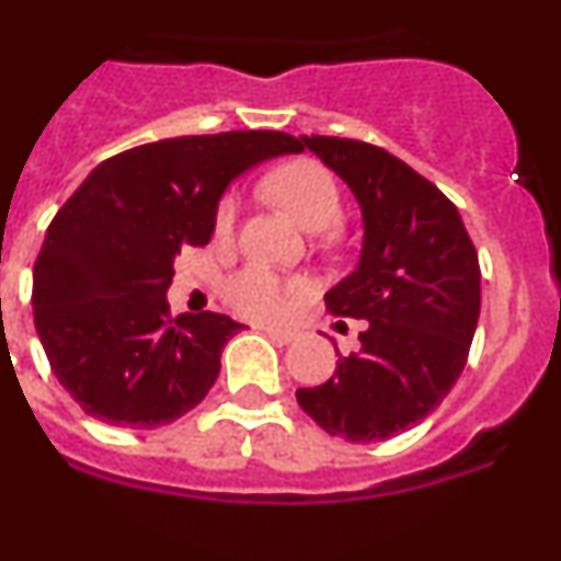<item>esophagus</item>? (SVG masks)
<instances>
[{
	"mask_svg": "<svg viewBox=\"0 0 561 561\" xmlns=\"http://www.w3.org/2000/svg\"><path fill=\"white\" fill-rule=\"evenodd\" d=\"M260 331H263L265 336H271V340H276V342H293L296 340V334H293V331H285V329H274V325H260Z\"/></svg>",
	"mask_w": 561,
	"mask_h": 561,
	"instance_id": "esophagus-1",
	"label": "esophagus"
}]
</instances>
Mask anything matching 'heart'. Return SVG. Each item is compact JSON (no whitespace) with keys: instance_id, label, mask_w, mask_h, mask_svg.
<instances>
[{"instance_id":"1","label":"heart","mask_w":561,"mask_h":561,"mask_svg":"<svg viewBox=\"0 0 561 561\" xmlns=\"http://www.w3.org/2000/svg\"><path fill=\"white\" fill-rule=\"evenodd\" d=\"M271 197L307 232H325L342 221V194L334 175L314 161H293L265 181ZM238 216V197H225L216 214V230L225 236ZM307 296L301 282L282 279L263 265H249L227 282L232 309L254 320H282Z\"/></svg>"}]
</instances>
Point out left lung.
I'll return each mask as SVG.
<instances>
[{
    "label": "left lung",
    "instance_id": "8db88e82",
    "mask_svg": "<svg viewBox=\"0 0 561 561\" xmlns=\"http://www.w3.org/2000/svg\"><path fill=\"white\" fill-rule=\"evenodd\" d=\"M301 142L362 210L358 263L325 293V309L367 329L334 378L296 400L331 436L386 442L436 411L463 373L480 320V260L458 208L405 161L340 136Z\"/></svg>",
    "mask_w": 561,
    "mask_h": 561
}]
</instances>
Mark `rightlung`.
Returning <instances> with one entry per match:
<instances>
[{
    "label": "right lung",
    "mask_w": 561,
    "mask_h": 561,
    "mask_svg": "<svg viewBox=\"0 0 561 561\" xmlns=\"http://www.w3.org/2000/svg\"><path fill=\"white\" fill-rule=\"evenodd\" d=\"M301 150L282 130L161 139L98 164L57 210L32 309L54 375L90 416L145 431L203 402L243 325L219 312L170 318L175 257L210 241L236 178Z\"/></svg>",
    "instance_id": "1"
}]
</instances>
